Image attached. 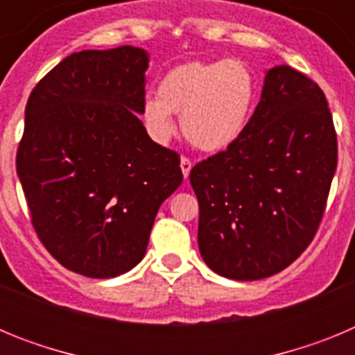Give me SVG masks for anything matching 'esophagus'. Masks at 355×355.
Segmentation results:
<instances>
[{"instance_id":"obj_1","label":"esophagus","mask_w":355,"mask_h":355,"mask_svg":"<svg viewBox=\"0 0 355 355\" xmlns=\"http://www.w3.org/2000/svg\"><path fill=\"white\" fill-rule=\"evenodd\" d=\"M180 165H181V172H183V178L187 180L188 175H190V171H192V162L183 156V158H181V162H180Z\"/></svg>"}]
</instances>
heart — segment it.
Instances as JSON below:
<instances>
[{
	"mask_svg": "<svg viewBox=\"0 0 355 355\" xmlns=\"http://www.w3.org/2000/svg\"><path fill=\"white\" fill-rule=\"evenodd\" d=\"M258 99V80L241 60H190L174 65L158 83V97H147L140 117L158 142L175 133L181 117L184 139L205 153H220L245 133Z\"/></svg>",
	"mask_w": 355,
	"mask_h": 355,
	"instance_id": "b5f03b06",
	"label": "heart"
}]
</instances>
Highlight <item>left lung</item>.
I'll return each instance as SVG.
<instances>
[{
  "label": "left lung",
  "instance_id": "obj_1",
  "mask_svg": "<svg viewBox=\"0 0 355 355\" xmlns=\"http://www.w3.org/2000/svg\"><path fill=\"white\" fill-rule=\"evenodd\" d=\"M336 163L322 89L290 65L268 69L241 139L190 172L206 265L234 281L284 270L315 236Z\"/></svg>",
  "mask_w": 355,
  "mask_h": 355
}]
</instances>
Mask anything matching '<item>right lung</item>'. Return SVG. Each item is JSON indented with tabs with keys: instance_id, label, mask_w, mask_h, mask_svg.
<instances>
[{
	"instance_id": "1",
	"label": "right lung",
	"mask_w": 355,
	"mask_h": 355,
	"mask_svg": "<svg viewBox=\"0 0 355 355\" xmlns=\"http://www.w3.org/2000/svg\"><path fill=\"white\" fill-rule=\"evenodd\" d=\"M149 53H72L31 90L17 175L56 261L94 279L142 261L156 213L183 181L178 153L139 119Z\"/></svg>"
}]
</instances>
